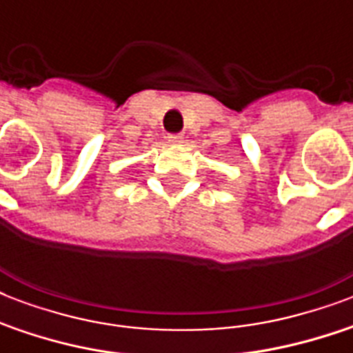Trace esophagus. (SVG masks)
I'll return each instance as SVG.
<instances>
[{"label":"esophagus","instance_id":"obj_1","mask_svg":"<svg viewBox=\"0 0 353 353\" xmlns=\"http://www.w3.org/2000/svg\"><path fill=\"white\" fill-rule=\"evenodd\" d=\"M166 141H168V143H181L183 135H179V133H172V135H166Z\"/></svg>","mask_w":353,"mask_h":353}]
</instances>
